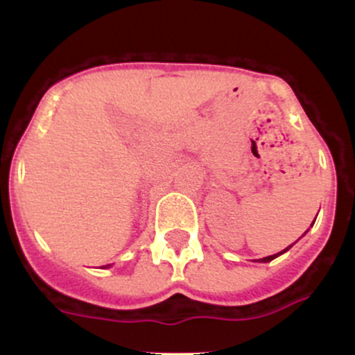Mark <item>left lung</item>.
<instances>
[{
    "mask_svg": "<svg viewBox=\"0 0 355 355\" xmlns=\"http://www.w3.org/2000/svg\"><path fill=\"white\" fill-rule=\"evenodd\" d=\"M290 247H292V245H288V247H287V249H284V250H282V252H278V254H273V256H268V257H263V259H259V261H263V263H268V261L275 259V257H277V256H280V254H284V252H285V250H288V249H290Z\"/></svg>",
    "mask_w": 355,
    "mask_h": 355,
    "instance_id": "8db88e82",
    "label": "left lung"
}]
</instances>
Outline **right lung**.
Here are the masks:
<instances>
[{"label":"right lung","mask_w":355,"mask_h":355,"mask_svg":"<svg viewBox=\"0 0 355 355\" xmlns=\"http://www.w3.org/2000/svg\"><path fill=\"white\" fill-rule=\"evenodd\" d=\"M106 266H108V264H106Z\"/></svg>","instance_id":"right-lung-1"}]
</instances>
